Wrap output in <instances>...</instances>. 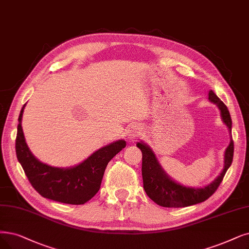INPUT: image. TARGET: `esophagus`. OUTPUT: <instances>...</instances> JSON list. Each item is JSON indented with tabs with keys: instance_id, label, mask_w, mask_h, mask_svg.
I'll use <instances>...</instances> for the list:
<instances>
[{
	"instance_id": "34e87169",
	"label": "esophagus",
	"mask_w": 249,
	"mask_h": 249,
	"mask_svg": "<svg viewBox=\"0 0 249 249\" xmlns=\"http://www.w3.org/2000/svg\"><path fill=\"white\" fill-rule=\"evenodd\" d=\"M141 135V132L140 131H139V130H134L133 132H132V138H135V137H139V136H140Z\"/></svg>"
}]
</instances>
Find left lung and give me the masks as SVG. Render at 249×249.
<instances>
[{"instance_id": "obj_1", "label": "left lung", "mask_w": 249, "mask_h": 249, "mask_svg": "<svg viewBox=\"0 0 249 249\" xmlns=\"http://www.w3.org/2000/svg\"><path fill=\"white\" fill-rule=\"evenodd\" d=\"M208 99L217 105L221 110L224 123L232 131V119L227 106L221 101L213 91H210ZM232 137V136H231ZM137 147L142 151V177L146 194L155 203L163 207H185L205 201L222 183L228 168L233 161L234 142L233 139L225 152V167L215 180L203 188H189L177 184L168 178L157 161L152 150L144 143H138Z\"/></svg>"}]
</instances>
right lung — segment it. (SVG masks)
I'll use <instances>...</instances> for the list:
<instances>
[{
    "instance_id": "add662e5",
    "label": "right lung",
    "mask_w": 249,
    "mask_h": 249,
    "mask_svg": "<svg viewBox=\"0 0 249 249\" xmlns=\"http://www.w3.org/2000/svg\"><path fill=\"white\" fill-rule=\"evenodd\" d=\"M25 105L18 117L15 149L18 161L29 183L38 194L48 199L75 205L86 203L99 191L108 162L125 147V141L118 140L99 149L76 166H50L38 161L26 145L21 126Z\"/></svg>"
}]
</instances>
